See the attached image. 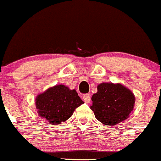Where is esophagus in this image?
<instances>
[{
	"label": "esophagus",
	"instance_id": "esophagus-1",
	"mask_svg": "<svg viewBox=\"0 0 161 161\" xmlns=\"http://www.w3.org/2000/svg\"><path fill=\"white\" fill-rule=\"evenodd\" d=\"M83 100H84L85 102H86V103H89L90 101H91L90 95L89 94H85L83 95Z\"/></svg>",
	"mask_w": 161,
	"mask_h": 161
}]
</instances>
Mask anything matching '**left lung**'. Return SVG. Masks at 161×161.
Returning <instances> with one entry per match:
<instances>
[{"label":"left lung","instance_id":"left-lung-1","mask_svg":"<svg viewBox=\"0 0 161 161\" xmlns=\"http://www.w3.org/2000/svg\"><path fill=\"white\" fill-rule=\"evenodd\" d=\"M94 112L98 121L114 126L127 119L132 112L135 98L133 93L121 84L102 83L92 97Z\"/></svg>","mask_w":161,"mask_h":161}]
</instances>
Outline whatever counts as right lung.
I'll return each instance as SVG.
<instances>
[{
  "mask_svg": "<svg viewBox=\"0 0 161 161\" xmlns=\"http://www.w3.org/2000/svg\"><path fill=\"white\" fill-rule=\"evenodd\" d=\"M83 103L75 89L70 90L63 85L47 89L36 98L39 115L53 125L66 121Z\"/></svg>",
  "mask_w": 161,
  "mask_h": 161,
  "instance_id": "right-lung-1",
  "label": "right lung"
}]
</instances>
